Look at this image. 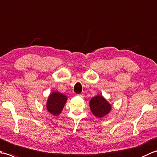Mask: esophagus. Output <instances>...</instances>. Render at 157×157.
Here are the masks:
<instances>
[{"label": "esophagus", "instance_id": "34e87169", "mask_svg": "<svg viewBox=\"0 0 157 157\" xmlns=\"http://www.w3.org/2000/svg\"><path fill=\"white\" fill-rule=\"evenodd\" d=\"M78 96H80V97H84V94H83V93H82V94H78Z\"/></svg>", "mask_w": 157, "mask_h": 157}]
</instances>
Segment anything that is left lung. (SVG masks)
<instances>
[{"instance_id":"obj_1","label":"left lung","mask_w":157,"mask_h":157,"mask_svg":"<svg viewBox=\"0 0 157 157\" xmlns=\"http://www.w3.org/2000/svg\"><path fill=\"white\" fill-rule=\"evenodd\" d=\"M90 107L93 114L99 118L107 115L111 109V105L101 95L96 96L90 100Z\"/></svg>"}]
</instances>
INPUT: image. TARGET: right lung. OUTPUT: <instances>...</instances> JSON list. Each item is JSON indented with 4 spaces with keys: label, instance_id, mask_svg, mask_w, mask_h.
<instances>
[{
    "label": "right lung",
    "instance_id": "obj_1",
    "mask_svg": "<svg viewBox=\"0 0 157 157\" xmlns=\"http://www.w3.org/2000/svg\"><path fill=\"white\" fill-rule=\"evenodd\" d=\"M67 101V96L58 92H54L50 94L46 104L48 112L54 115L61 113Z\"/></svg>",
    "mask_w": 157,
    "mask_h": 157
}]
</instances>
